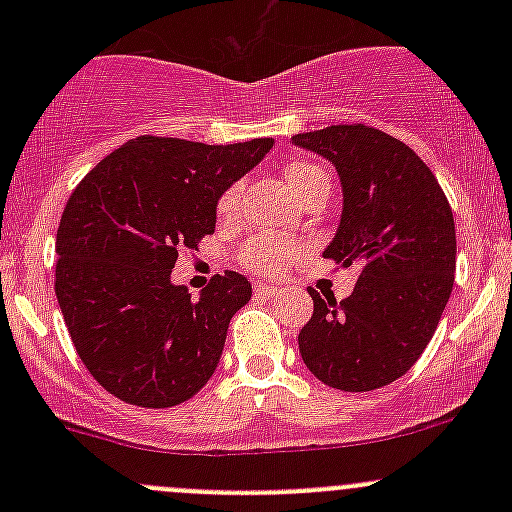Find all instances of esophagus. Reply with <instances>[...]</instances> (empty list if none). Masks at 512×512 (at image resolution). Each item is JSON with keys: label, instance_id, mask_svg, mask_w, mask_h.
Listing matches in <instances>:
<instances>
[{"label": "esophagus", "instance_id": "1", "mask_svg": "<svg viewBox=\"0 0 512 512\" xmlns=\"http://www.w3.org/2000/svg\"><path fill=\"white\" fill-rule=\"evenodd\" d=\"M277 292H280L277 285H270V282H255V294H260V297H272V294Z\"/></svg>", "mask_w": 512, "mask_h": 512}]
</instances>
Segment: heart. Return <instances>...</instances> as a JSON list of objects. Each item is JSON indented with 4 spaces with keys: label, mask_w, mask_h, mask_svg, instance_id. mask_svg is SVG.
<instances>
[{
    "label": "heart",
    "mask_w": 512,
    "mask_h": 512,
    "mask_svg": "<svg viewBox=\"0 0 512 512\" xmlns=\"http://www.w3.org/2000/svg\"><path fill=\"white\" fill-rule=\"evenodd\" d=\"M285 178L289 188L304 198L309 190H314L317 185H329L327 173L322 168L312 163H289L285 168ZM242 198V183L230 185L218 200V213L223 218H230L237 208H240ZM302 250L299 242L289 240V237L280 235H255L240 252V262L245 270L257 272V275H275V272H282L292 262V257Z\"/></svg>",
    "instance_id": "b5f03b06"
}]
</instances>
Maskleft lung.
Wrapping results in <instances>:
<instances>
[{"mask_svg": "<svg viewBox=\"0 0 512 512\" xmlns=\"http://www.w3.org/2000/svg\"><path fill=\"white\" fill-rule=\"evenodd\" d=\"M292 143L337 168L344 210L324 257L359 267L342 302L309 289L314 314L299 332V354L332 389H381L416 364L451 297V205L431 168L379 128L342 123L297 133Z\"/></svg>", "mask_w": 512, "mask_h": 512, "instance_id": "obj_1", "label": "left lung"}]
</instances>
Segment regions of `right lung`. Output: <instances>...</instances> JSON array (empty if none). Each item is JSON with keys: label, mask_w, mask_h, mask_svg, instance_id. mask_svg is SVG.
I'll list each match as a JSON object with an SVG mask.
<instances>
[{"label": "right lung", "mask_w": 512, "mask_h": 512, "mask_svg": "<svg viewBox=\"0 0 512 512\" xmlns=\"http://www.w3.org/2000/svg\"><path fill=\"white\" fill-rule=\"evenodd\" d=\"M270 148L272 138L138 136L76 185L56 230L54 289L76 354L108 394L168 409L215 374L250 282L225 270L190 299L170 272L178 252L213 235L218 198Z\"/></svg>", "instance_id": "add662e5"}]
</instances>
